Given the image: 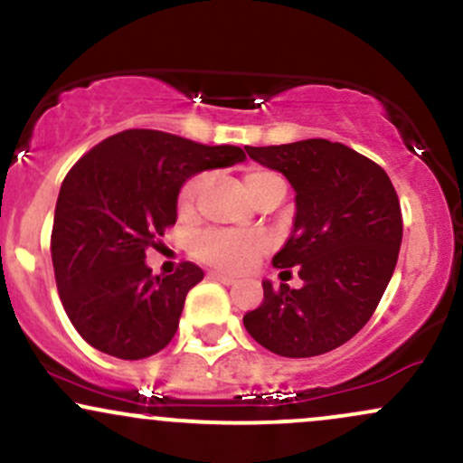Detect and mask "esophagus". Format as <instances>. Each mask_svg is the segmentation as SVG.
Masks as SVG:
<instances>
[{"label": "esophagus", "mask_w": 463, "mask_h": 463, "mask_svg": "<svg viewBox=\"0 0 463 463\" xmlns=\"http://www.w3.org/2000/svg\"><path fill=\"white\" fill-rule=\"evenodd\" d=\"M208 277H211L213 281L223 283V286H232V283H237L235 277H228V274H222V272H211Z\"/></svg>", "instance_id": "1"}]
</instances>
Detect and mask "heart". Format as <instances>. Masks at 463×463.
Segmentation results:
<instances>
[{
	"instance_id": "obj_1",
	"label": "heart",
	"mask_w": 463,
	"mask_h": 463,
	"mask_svg": "<svg viewBox=\"0 0 463 463\" xmlns=\"http://www.w3.org/2000/svg\"><path fill=\"white\" fill-rule=\"evenodd\" d=\"M206 186V175H195L180 189L177 195V208L182 215H191L195 211L197 200ZM243 186L252 200L270 191L286 193V182L279 174L266 169V166H248L243 174ZM193 257L206 266L217 268L223 272H241L250 266L255 259L266 250V240L255 232H232V231H206L195 237L191 246Z\"/></svg>"
}]
</instances>
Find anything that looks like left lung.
Masks as SVG:
<instances>
[{
	"label": "left lung",
	"mask_w": 463,
	"mask_h": 463,
	"mask_svg": "<svg viewBox=\"0 0 463 463\" xmlns=\"http://www.w3.org/2000/svg\"><path fill=\"white\" fill-rule=\"evenodd\" d=\"M246 151L297 193L292 235L272 263L297 268L303 288L263 281L261 306L243 317V327L286 358L332 352L367 325L393 277L402 243L398 193L383 166L340 142Z\"/></svg>",
	"instance_id": "obj_1"
}]
</instances>
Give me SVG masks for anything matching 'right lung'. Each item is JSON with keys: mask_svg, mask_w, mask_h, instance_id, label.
Segmentation results:
<instances>
[{"mask_svg": "<svg viewBox=\"0 0 463 463\" xmlns=\"http://www.w3.org/2000/svg\"><path fill=\"white\" fill-rule=\"evenodd\" d=\"M246 160L240 146H206L156 129H127L90 149L61 184L52 226L54 279L85 343L140 360L175 336L189 289L204 279L184 261L151 274L146 248L177 220L189 177Z\"/></svg>", "mask_w": 463, "mask_h": 463, "instance_id": "obj_1", "label": "right lung"}]
</instances>
